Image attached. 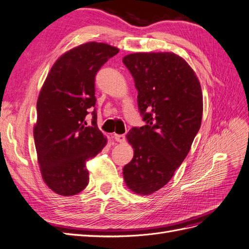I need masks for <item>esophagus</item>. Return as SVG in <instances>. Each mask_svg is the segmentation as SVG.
Listing matches in <instances>:
<instances>
[{"label": "esophagus", "mask_w": 249, "mask_h": 249, "mask_svg": "<svg viewBox=\"0 0 249 249\" xmlns=\"http://www.w3.org/2000/svg\"><path fill=\"white\" fill-rule=\"evenodd\" d=\"M113 138H114L115 141L120 142V143H124L125 141V136L124 135H118V134H114L113 135Z\"/></svg>", "instance_id": "34e87169"}]
</instances>
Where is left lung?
<instances>
[{"label":"left lung","instance_id":"1","mask_svg":"<svg viewBox=\"0 0 249 249\" xmlns=\"http://www.w3.org/2000/svg\"><path fill=\"white\" fill-rule=\"evenodd\" d=\"M123 62L134 78L146 123L126 134L134 157L123 175L129 189L149 195L169 182L189 153L201 124V87L191 66L175 53H134Z\"/></svg>","mask_w":249,"mask_h":249}]
</instances>
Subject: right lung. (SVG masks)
Segmentation results:
<instances>
[{"mask_svg":"<svg viewBox=\"0 0 249 249\" xmlns=\"http://www.w3.org/2000/svg\"><path fill=\"white\" fill-rule=\"evenodd\" d=\"M119 50L103 42H86L67 51L52 66L37 100L33 135L43 182L52 191L71 196L89 182L86 161L106 146L96 124L86 115L96 99L94 78Z\"/></svg>","mask_w":249,"mask_h":249,"instance_id":"obj_1","label":"right lung"}]
</instances>
